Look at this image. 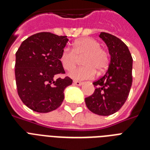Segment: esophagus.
Instances as JSON below:
<instances>
[{
	"label": "esophagus",
	"mask_w": 150,
	"mask_h": 150,
	"mask_svg": "<svg viewBox=\"0 0 150 150\" xmlns=\"http://www.w3.org/2000/svg\"><path fill=\"white\" fill-rule=\"evenodd\" d=\"M73 82H74V84L76 85V86H82V83H83L82 82H79V81H74Z\"/></svg>",
	"instance_id": "obj_1"
}]
</instances>
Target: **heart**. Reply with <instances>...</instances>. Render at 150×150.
<instances>
[{"mask_svg":"<svg viewBox=\"0 0 150 150\" xmlns=\"http://www.w3.org/2000/svg\"><path fill=\"white\" fill-rule=\"evenodd\" d=\"M83 56L82 64L84 66L74 69L69 76L75 80L91 79L96 71L98 75L107 70L110 64L109 53L100 47V43L95 39L84 37L75 40L72 50L64 47L60 55V61L66 71H71L77 63L78 58Z\"/></svg>","mask_w":150,"mask_h":150,"instance_id":"heart-1","label":"heart"}]
</instances>
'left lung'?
<instances>
[{"label":"left lung","instance_id":"left-lung-1","mask_svg":"<svg viewBox=\"0 0 150 150\" xmlns=\"http://www.w3.org/2000/svg\"><path fill=\"white\" fill-rule=\"evenodd\" d=\"M100 37L110 54L108 70L93 82L96 89L85 99L88 109L94 114L108 116L118 111L125 103L132 84V57L128 47L119 38L107 33Z\"/></svg>","mask_w":150,"mask_h":150}]
</instances>
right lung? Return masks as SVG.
Returning a JSON list of instances; mask_svg holds the SVG:
<instances>
[{"instance_id": "1", "label": "right lung", "mask_w": 150, "mask_h": 150, "mask_svg": "<svg viewBox=\"0 0 150 150\" xmlns=\"http://www.w3.org/2000/svg\"><path fill=\"white\" fill-rule=\"evenodd\" d=\"M68 39L43 32L25 40L15 54V81L18 94L25 106L39 113L58 108L64 91L72 79L56 76L64 74L60 55Z\"/></svg>"}]
</instances>
